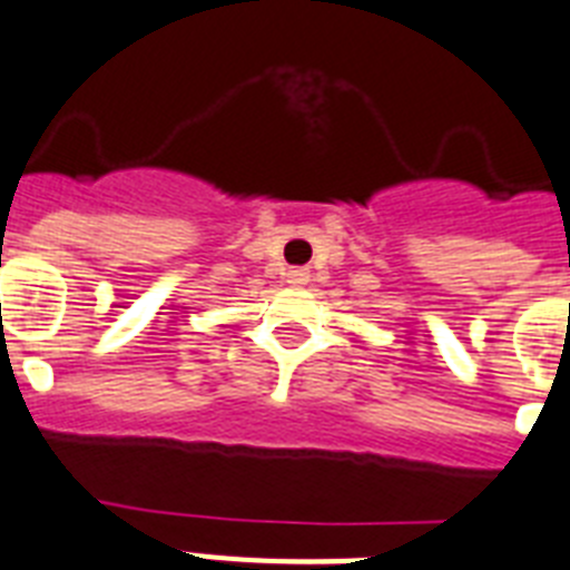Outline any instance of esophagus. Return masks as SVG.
<instances>
[{
	"label": "esophagus",
	"instance_id": "obj_1",
	"mask_svg": "<svg viewBox=\"0 0 570 570\" xmlns=\"http://www.w3.org/2000/svg\"><path fill=\"white\" fill-rule=\"evenodd\" d=\"M286 281H289L292 286H304V284H309V269H289L286 272Z\"/></svg>",
	"mask_w": 570,
	"mask_h": 570
}]
</instances>
